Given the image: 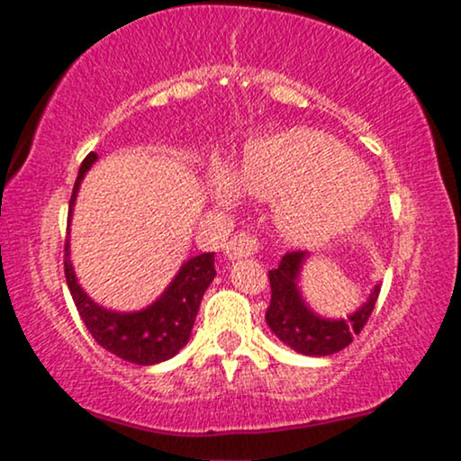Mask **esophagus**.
<instances>
[{
	"label": "esophagus",
	"mask_w": 461,
	"mask_h": 461,
	"mask_svg": "<svg viewBox=\"0 0 461 461\" xmlns=\"http://www.w3.org/2000/svg\"><path fill=\"white\" fill-rule=\"evenodd\" d=\"M258 250H261V241H258V237L254 235V232L248 230H237L229 240V243H226V254H229V258L254 257Z\"/></svg>",
	"instance_id": "esophagus-1"
}]
</instances>
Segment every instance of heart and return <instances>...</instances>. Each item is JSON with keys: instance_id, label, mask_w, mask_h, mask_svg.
Listing matches in <instances>:
<instances>
[{"instance_id": "b5f03b06", "label": "heart", "mask_w": 461, "mask_h": 461, "mask_svg": "<svg viewBox=\"0 0 461 461\" xmlns=\"http://www.w3.org/2000/svg\"><path fill=\"white\" fill-rule=\"evenodd\" d=\"M250 196L280 203L278 218L295 241H321L358 224L377 194L375 178L348 146L311 129H294L250 144L235 172ZM220 204L235 203L224 175L211 181Z\"/></svg>"}]
</instances>
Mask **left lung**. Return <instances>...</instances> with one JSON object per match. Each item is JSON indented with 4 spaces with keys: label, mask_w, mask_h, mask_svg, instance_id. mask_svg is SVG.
<instances>
[{
    "label": "left lung",
    "mask_w": 461,
    "mask_h": 461,
    "mask_svg": "<svg viewBox=\"0 0 461 461\" xmlns=\"http://www.w3.org/2000/svg\"><path fill=\"white\" fill-rule=\"evenodd\" d=\"M304 257L306 252L291 250L285 254L278 267L269 269L272 300H269L267 312H265V321L276 337L300 354H337V351L348 348L356 334H360L362 328L366 326L373 308H375L377 295H380V286L373 289L366 304L349 319L328 321V319L312 315L297 294V274H300Z\"/></svg>",
    "instance_id": "obj_1"
}]
</instances>
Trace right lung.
Wrapping results in <instances>:
<instances>
[{
    "label": "right lung",
    "instance_id": "obj_1",
    "mask_svg": "<svg viewBox=\"0 0 461 461\" xmlns=\"http://www.w3.org/2000/svg\"><path fill=\"white\" fill-rule=\"evenodd\" d=\"M95 161V153H88L81 161L77 181H75L73 194H70L68 215L73 211L81 178ZM64 252H67L64 254V276H67V285L81 321L86 323L92 339L103 349L118 356V358L133 362V365H155V362L172 358L181 351L183 345L187 343L189 332H192L204 291L215 278L213 252L198 254L183 265L166 294L153 306L140 312H113L95 304L81 291L68 258V241L64 243Z\"/></svg>",
    "mask_w": 461,
    "mask_h": 461
}]
</instances>
